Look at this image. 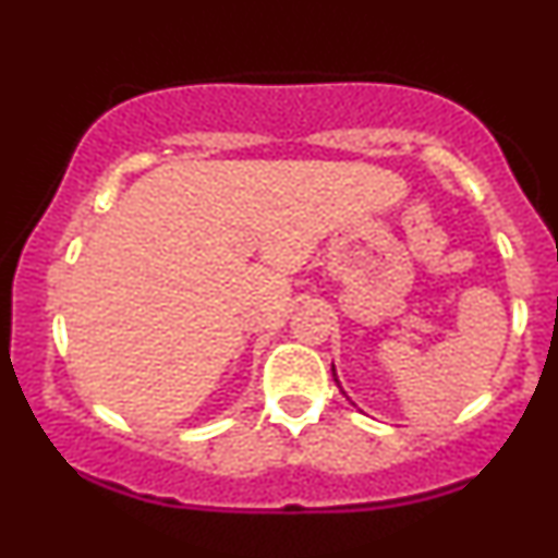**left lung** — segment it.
Masks as SVG:
<instances>
[{"instance_id": "1", "label": "left lung", "mask_w": 558, "mask_h": 558, "mask_svg": "<svg viewBox=\"0 0 558 558\" xmlns=\"http://www.w3.org/2000/svg\"><path fill=\"white\" fill-rule=\"evenodd\" d=\"M332 380H336V386L341 388V383H338V375H336V364H332ZM341 393L345 396V390H343V388H341ZM345 399H349V396H345Z\"/></svg>"}]
</instances>
